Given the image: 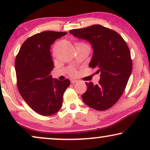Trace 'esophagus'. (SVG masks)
<instances>
[{
    "instance_id": "esophagus-1",
    "label": "esophagus",
    "mask_w": 150,
    "mask_h": 150,
    "mask_svg": "<svg viewBox=\"0 0 150 150\" xmlns=\"http://www.w3.org/2000/svg\"><path fill=\"white\" fill-rule=\"evenodd\" d=\"M70 81H71V83H72V84L76 83H77V82H78L77 80H74V79H71Z\"/></svg>"
}]
</instances>
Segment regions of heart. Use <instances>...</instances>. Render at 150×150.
<instances>
[{
	"mask_svg": "<svg viewBox=\"0 0 150 150\" xmlns=\"http://www.w3.org/2000/svg\"><path fill=\"white\" fill-rule=\"evenodd\" d=\"M76 45H80V46H83L87 47V48H89V47L88 46V45L84 44V43H78V44H76ZM71 74H75V71H71Z\"/></svg>",
	"mask_w": 150,
	"mask_h": 150,
	"instance_id": "b5f03b06",
	"label": "heart"
}]
</instances>
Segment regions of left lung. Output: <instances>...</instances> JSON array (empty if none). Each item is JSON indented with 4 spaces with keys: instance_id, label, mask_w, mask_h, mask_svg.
<instances>
[{
    "instance_id": "obj_1",
    "label": "left lung",
    "mask_w": 150,
    "mask_h": 150,
    "mask_svg": "<svg viewBox=\"0 0 150 150\" xmlns=\"http://www.w3.org/2000/svg\"><path fill=\"white\" fill-rule=\"evenodd\" d=\"M69 33L91 44L93 55L89 66L100 74L98 84L85 83L87 89L82 95L83 102L93 109H108L124 93L132 70L126 42L115 30L100 24L70 30Z\"/></svg>"
}]
</instances>
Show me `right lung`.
<instances>
[{
    "label": "right lung",
    "mask_w": 150,
    "mask_h": 150,
    "mask_svg": "<svg viewBox=\"0 0 150 150\" xmlns=\"http://www.w3.org/2000/svg\"><path fill=\"white\" fill-rule=\"evenodd\" d=\"M66 32L44 31L28 38L22 45L15 61L18 91L22 98L38 113L50 116L58 112L63 103L69 79H52L54 67L51 45Z\"/></svg>",
    "instance_id": "1"
}]
</instances>
